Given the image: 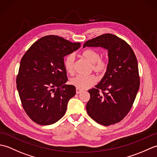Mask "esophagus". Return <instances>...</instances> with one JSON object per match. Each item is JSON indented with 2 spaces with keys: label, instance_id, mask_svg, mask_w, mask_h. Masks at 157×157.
Wrapping results in <instances>:
<instances>
[{
  "label": "esophagus",
  "instance_id": "34e87169",
  "mask_svg": "<svg viewBox=\"0 0 157 157\" xmlns=\"http://www.w3.org/2000/svg\"><path fill=\"white\" fill-rule=\"evenodd\" d=\"M82 92H83L82 90H80L79 88H76V94H79V93H81Z\"/></svg>",
  "mask_w": 157,
  "mask_h": 157
}]
</instances>
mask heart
<instances>
[{
	"instance_id": "b5f03b06",
	"label": "heart",
	"mask_w": 157,
	"mask_h": 157,
	"mask_svg": "<svg viewBox=\"0 0 157 157\" xmlns=\"http://www.w3.org/2000/svg\"><path fill=\"white\" fill-rule=\"evenodd\" d=\"M82 57L92 63L91 70L98 73L99 75H102L108 69V61L105 58L101 57V53L97 50L88 48L84 50L82 52ZM75 56L73 53L68 55L66 56L64 61V65L67 72L70 74L74 73ZM97 78L93 74L89 75H77L73 78L70 80L71 84L80 90H85L92 87L97 82Z\"/></svg>"
}]
</instances>
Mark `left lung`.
Segmentation results:
<instances>
[{
    "label": "left lung",
    "mask_w": 157,
    "mask_h": 157,
    "mask_svg": "<svg viewBox=\"0 0 157 157\" xmlns=\"http://www.w3.org/2000/svg\"><path fill=\"white\" fill-rule=\"evenodd\" d=\"M86 46H101L108 50L109 65L105 76L95 88L88 90L86 105L88 115L101 125L119 123L131 110L140 87L136 56L128 43L111 34L86 41Z\"/></svg>",
    "instance_id": "8db88e82"
}]
</instances>
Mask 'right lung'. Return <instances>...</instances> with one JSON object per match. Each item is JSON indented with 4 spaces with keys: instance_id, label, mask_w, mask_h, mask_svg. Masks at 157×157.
I'll use <instances>...</instances> for the list:
<instances>
[{
    "instance_id": "obj_1",
    "label": "right lung",
    "mask_w": 157,
    "mask_h": 157,
    "mask_svg": "<svg viewBox=\"0 0 157 157\" xmlns=\"http://www.w3.org/2000/svg\"><path fill=\"white\" fill-rule=\"evenodd\" d=\"M57 36L40 38L20 62L17 88L26 114L39 125L56 123L66 113L69 100L75 94L67 81L64 56L80 47Z\"/></svg>"
}]
</instances>
